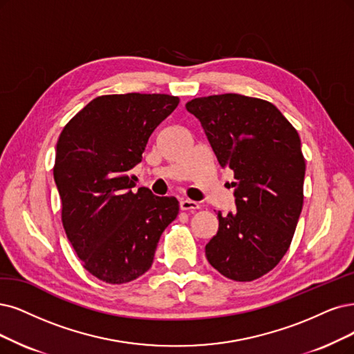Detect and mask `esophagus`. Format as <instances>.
Returning a JSON list of instances; mask_svg holds the SVG:
<instances>
[{"mask_svg": "<svg viewBox=\"0 0 354 354\" xmlns=\"http://www.w3.org/2000/svg\"><path fill=\"white\" fill-rule=\"evenodd\" d=\"M179 207H180V210H184V212H194V210H198L200 204L197 201H192V200H180Z\"/></svg>", "mask_w": 354, "mask_h": 354, "instance_id": "obj_1", "label": "esophagus"}]
</instances>
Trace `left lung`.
<instances>
[{"label":"left lung","mask_w":354,"mask_h":354,"mask_svg":"<svg viewBox=\"0 0 354 354\" xmlns=\"http://www.w3.org/2000/svg\"><path fill=\"white\" fill-rule=\"evenodd\" d=\"M185 106L201 122L220 166L236 179V210L217 213L218 230L205 257L230 280H257L289 250L302 212L306 165L297 131L272 103L257 97L214 95Z\"/></svg>","instance_id":"8db88e82"}]
</instances>
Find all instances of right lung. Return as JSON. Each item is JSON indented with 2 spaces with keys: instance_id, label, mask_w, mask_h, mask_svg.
<instances>
[{
  "instance_id": "obj_1",
  "label": "right lung",
  "mask_w": 354,
  "mask_h": 354,
  "mask_svg": "<svg viewBox=\"0 0 354 354\" xmlns=\"http://www.w3.org/2000/svg\"><path fill=\"white\" fill-rule=\"evenodd\" d=\"M178 103L169 95L99 96L58 138L54 179L62 226L83 267L104 283H128L149 271L163 230L178 216L175 197L134 192L129 176Z\"/></svg>"
}]
</instances>
